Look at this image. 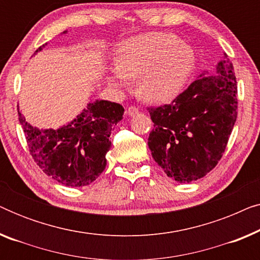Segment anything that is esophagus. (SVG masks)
<instances>
[{"label":"esophagus","instance_id":"34e87169","mask_svg":"<svg viewBox=\"0 0 260 260\" xmlns=\"http://www.w3.org/2000/svg\"><path fill=\"white\" fill-rule=\"evenodd\" d=\"M138 112H140V110H138V108H136V106H129L126 110V113L129 116H135L137 115Z\"/></svg>","mask_w":260,"mask_h":260}]
</instances>
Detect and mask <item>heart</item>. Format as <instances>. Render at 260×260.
Segmentation results:
<instances>
[{
    "mask_svg": "<svg viewBox=\"0 0 260 260\" xmlns=\"http://www.w3.org/2000/svg\"><path fill=\"white\" fill-rule=\"evenodd\" d=\"M110 83L125 86L127 79L141 77V94L151 102L176 97L194 70L195 55L189 46L173 34L149 33L130 38L117 48Z\"/></svg>",
    "mask_w": 260,
    "mask_h": 260,
    "instance_id": "obj_1",
    "label": "heart"
}]
</instances>
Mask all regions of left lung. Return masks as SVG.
I'll return each mask as SVG.
<instances>
[{
    "label": "left lung",
    "instance_id": "8db88e82",
    "mask_svg": "<svg viewBox=\"0 0 260 260\" xmlns=\"http://www.w3.org/2000/svg\"><path fill=\"white\" fill-rule=\"evenodd\" d=\"M215 72L202 73L170 104L148 109L149 149L177 182L197 181L218 165L237 120V79L227 54Z\"/></svg>",
    "mask_w": 260,
    "mask_h": 260
}]
</instances>
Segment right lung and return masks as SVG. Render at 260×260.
<instances>
[{"label": "right lung", "mask_w": 260, "mask_h": 260, "mask_svg": "<svg viewBox=\"0 0 260 260\" xmlns=\"http://www.w3.org/2000/svg\"><path fill=\"white\" fill-rule=\"evenodd\" d=\"M45 45L35 53L42 51ZM123 113L120 104L95 101L88 103L67 125L39 130L26 122L17 105L31 157L46 175L67 187H84L98 179L106 167L105 155L111 147L110 135L123 119Z\"/></svg>", "instance_id": "obj_1"}]
</instances>
